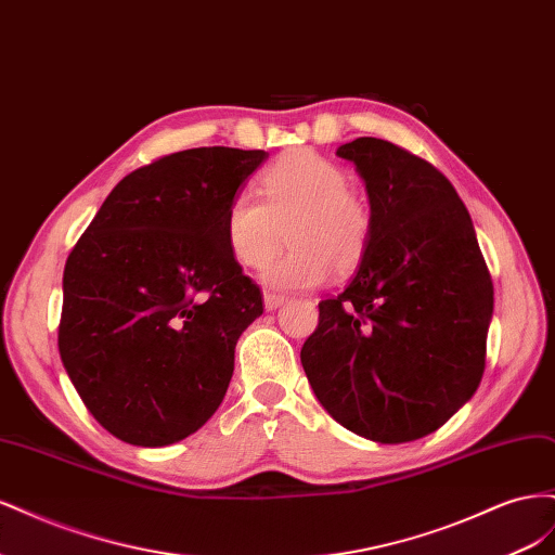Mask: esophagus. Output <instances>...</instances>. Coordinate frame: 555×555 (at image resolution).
Instances as JSON below:
<instances>
[{"label": "esophagus", "instance_id": "obj_1", "mask_svg": "<svg viewBox=\"0 0 555 555\" xmlns=\"http://www.w3.org/2000/svg\"><path fill=\"white\" fill-rule=\"evenodd\" d=\"M284 304H287V298L280 296V294H273V292H266V294H263V308H266L268 312L278 310V308L284 306Z\"/></svg>", "mask_w": 555, "mask_h": 555}]
</instances>
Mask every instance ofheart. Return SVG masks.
Masks as SVG:
<instances>
[{"mask_svg": "<svg viewBox=\"0 0 555 555\" xmlns=\"http://www.w3.org/2000/svg\"><path fill=\"white\" fill-rule=\"evenodd\" d=\"M263 198L241 192L224 210V238L247 268L270 258L281 242V229L291 227L293 245L268 262L261 280L275 289H310L322 284L328 271L354 268L371 238V210L349 192V176L338 164L296 150L284 155L261 176Z\"/></svg>", "mask_w": 555, "mask_h": 555, "instance_id": "heart-1", "label": "heart"}]
</instances>
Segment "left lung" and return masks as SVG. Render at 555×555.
Returning <instances> with one entry per match:
<instances>
[{"label":"left lung","mask_w":555,"mask_h":555,"mask_svg":"<svg viewBox=\"0 0 555 555\" xmlns=\"http://www.w3.org/2000/svg\"><path fill=\"white\" fill-rule=\"evenodd\" d=\"M335 155L365 182L373 227L357 275L319 304L300 363L340 426L412 442L475 396L493 282L467 208L435 166L371 137Z\"/></svg>","instance_id":"left-lung-1"}]
</instances>
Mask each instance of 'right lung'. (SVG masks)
Here are the masks:
<instances>
[{
    "label": "right lung",
    "instance_id": "obj_1",
    "mask_svg": "<svg viewBox=\"0 0 555 555\" xmlns=\"http://www.w3.org/2000/svg\"><path fill=\"white\" fill-rule=\"evenodd\" d=\"M266 157L212 145L131 171L66 259L60 357L117 440L180 442L224 400L236 343L263 312L224 210Z\"/></svg>",
    "mask_w": 555,
    "mask_h": 555
}]
</instances>
